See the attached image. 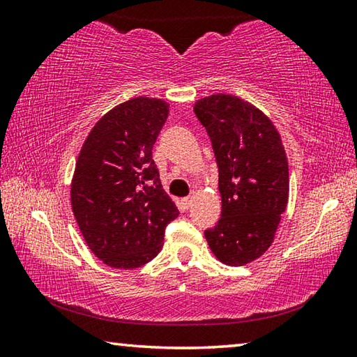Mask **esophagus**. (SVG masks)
<instances>
[{
	"mask_svg": "<svg viewBox=\"0 0 357 357\" xmlns=\"http://www.w3.org/2000/svg\"><path fill=\"white\" fill-rule=\"evenodd\" d=\"M181 203H183L184 209H189L190 204H192V198L190 197H185V198H183V200H181Z\"/></svg>",
	"mask_w": 357,
	"mask_h": 357,
	"instance_id": "34e87169",
	"label": "esophagus"
}]
</instances>
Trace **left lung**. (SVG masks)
Masks as SVG:
<instances>
[{
	"instance_id": "obj_1",
	"label": "left lung",
	"mask_w": 357,
	"mask_h": 357,
	"mask_svg": "<svg viewBox=\"0 0 357 357\" xmlns=\"http://www.w3.org/2000/svg\"><path fill=\"white\" fill-rule=\"evenodd\" d=\"M193 112L213 143L222 197V217L204 238L219 261L244 266L269 249L287 209L285 148L273 121L238 96H208Z\"/></svg>"
}]
</instances>
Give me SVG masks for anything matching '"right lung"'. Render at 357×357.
<instances>
[{"instance_id":"add662e5","label":"right lung","mask_w":357,"mask_h":357,"mask_svg":"<svg viewBox=\"0 0 357 357\" xmlns=\"http://www.w3.org/2000/svg\"><path fill=\"white\" fill-rule=\"evenodd\" d=\"M168 107L143 96L123 102L96 123L78 154L72 211L89 249L110 268L151 261L179 214L153 160Z\"/></svg>"}]
</instances>
